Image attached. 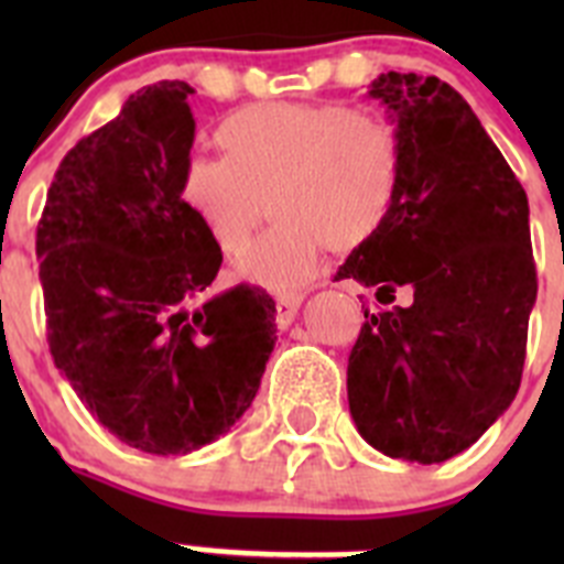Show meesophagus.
Wrapping results in <instances>:
<instances>
[{"label":"esophagus","instance_id":"34e87169","mask_svg":"<svg viewBox=\"0 0 564 564\" xmlns=\"http://www.w3.org/2000/svg\"><path fill=\"white\" fill-rule=\"evenodd\" d=\"M302 293L296 291H288V293H279L276 296V325L279 327H288L296 318L299 307H302Z\"/></svg>","mask_w":564,"mask_h":564}]
</instances>
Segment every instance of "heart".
<instances>
[{
  "label": "heart",
  "instance_id": "obj_1",
  "mask_svg": "<svg viewBox=\"0 0 564 564\" xmlns=\"http://www.w3.org/2000/svg\"><path fill=\"white\" fill-rule=\"evenodd\" d=\"M217 143L226 158L194 154L183 166V203L226 253L248 246L271 206L276 223L239 271L273 291L316 276L325 248L367 246L401 183L398 129L341 104H253L228 115Z\"/></svg>",
  "mask_w": 564,
  "mask_h": 564
}]
</instances>
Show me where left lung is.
<instances>
[{"instance_id": "1", "label": "left lung", "mask_w": 564, "mask_h": 564, "mask_svg": "<svg viewBox=\"0 0 564 564\" xmlns=\"http://www.w3.org/2000/svg\"><path fill=\"white\" fill-rule=\"evenodd\" d=\"M370 96L401 138V183L336 279L410 302L364 311L347 401L372 449L430 466L468 449L520 390L536 302L528 197L455 87L381 73Z\"/></svg>"}]
</instances>
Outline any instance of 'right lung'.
<instances>
[{"instance_id":"1","label":"right lung","mask_w":564,"mask_h":564,"mask_svg":"<svg viewBox=\"0 0 564 564\" xmlns=\"http://www.w3.org/2000/svg\"><path fill=\"white\" fill-rule=\"evenodd\" d=\"M192 93L158 82L129 96L64 154L36 228L53 361L98 423L149 455L226 435L276 344L262 288L202 299L223 251L181 194Z\"/></svg>"}]
</instances>
